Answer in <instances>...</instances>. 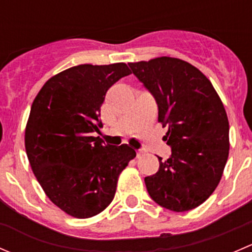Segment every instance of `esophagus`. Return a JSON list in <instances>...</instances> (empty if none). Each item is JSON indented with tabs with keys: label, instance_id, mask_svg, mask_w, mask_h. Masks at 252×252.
Returning a JSON list of instances; mask_svg holds the SVG:
<instances>
[{
	"label": "esophagus",
	"instance_id": "1",
	"mask_svg": "<svg viewBox=\"0 0 252 252\" xmlns=\"http://www.w3.org/2000/svg\"><path fill=\"white\" fill-rule=\"evenodd\" d=\"M142 155H144V151H141V150H139V151L136 152V156H138V158H139V157H141Z\"/></svg>",
	"mask_w": 252,
	"mask_h": 252
}]
</instances>
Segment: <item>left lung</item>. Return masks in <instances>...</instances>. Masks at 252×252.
Returning <instances> with one entry per match:
<instances>
[{
    "label": "left lung",
    "instance_id": "left-lung-1",
    "mask_svg": "<svg viewBox=\"0 0 252 252\" xmlns=\"http://www.w3.org/2000/svg\"><path fill=\"white\" fill-rule=\"evenodd\" d=\"M131 72L152 94L158 122L172 155L156 174L145 178L156 204L174 212L197 207L217 188L229 154V122L211 81L179 58L157 57L129 63Z\"/></svg>",
    "mask_w": 252,
    "mask_h": 252
}]
</instances>
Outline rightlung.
I'll return each mask as SVG.
<instances>
[{
	"label": "right lung",
	"mask_w": 252,
	"mask_h": 252,
	"mask_svg": "<svg viewBox=\"0 0 252 252\" xmlns=\"http://www.w3.org/2000/svg\"><path fill=\"white\" fill-rule=\"evenodd\" d=\"M126 63L79 64L48 79L35 97L25 128V150L48 199L67 215L90 218L113 200L119 174L136 156L126 144L100 136L106 93L130 74Z\"/></svg>",
	"instance_id": "obj_1"
}]
</instances>
